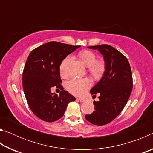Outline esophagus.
<instances>
[{
    "instance_id": "34e87169",
    "label": "esophagus",
    "mask_w": 153,
    "mask_h": 153,
    "mask_svg": "<svg viewBox=\"0 0 153 153\" xmlns=\"http://www.w3.org/2000/svg\"><path fill=\"white\" fill-rule=\"evenodd\" d=\"M78 99H79V101H80V102H86V99H84V98H78Z\"/></svg>"
}]
</instances>
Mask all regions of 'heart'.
Here are the masks:
<instances>
[{
	"instance_id": "b5f03b06",
	"label": "heart",
	"mask_w": 153,
	"mask_h": 153,
	"mask_svg": "<svg viewBox=\"0 0 153 153\" xmlns=\"http://www.w3.org/2000/svg\"><path fill=\"white\" fill-rule=\"evenodd\" d=\"M78 55L85 65L88 67V71L90 76L95 79H99L102 77L107 69V65L104 60H97V55L94 52L88 50L80 51ZM70 58V56H66L60 65V72L63 77L67 76L66 66ZM91 85V81L87 77L73 78L67 83V89L71 94L80 96L84 94Z\"/></svg>"
}]
</instances>
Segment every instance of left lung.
<instances>
[{
    "label": "left lung",
    "mask_w": 153,
    "mask_h": 153,
    "mask_svg": "<svg viewBox=\"0 0 153 153\" xmlns=\"http://www.w3.org/2000/svg\"><path fill=\"white\" fill-rule=\"evenodd\" d=\"M98 49L107 65L101 79L90 90L93 97L98 93V101H94L95 111L86 115V120L94 125H106L120 115L130 97L133 79L129 61L122 53L108 45L88 46Z\"/></svg>",
    "instance_id": "obj_1"
}]
</instances>
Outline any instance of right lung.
Returning <instances> with one entry per match:
<instances>
[{
  "label": "right lung",
  "instance_id": "1",
  "mask_svg": "<svg viewBox=\"0 0 153 153\" xmlns=\"http://www.w3.org/2000/svg\"><path fill=\"white\" fill-rule=\"evenodd\" d=\"M80 46L49 42L36 48L28 56L23 71L22 84L31 111L40 120L53 122L63 117L67 105L76 98L63 90L59 67L66 56ZM52 87L61 90L59 95Z\"/></svg>",
  "mask_w": 153,
  "mask_h": 153
}]
</instances>
